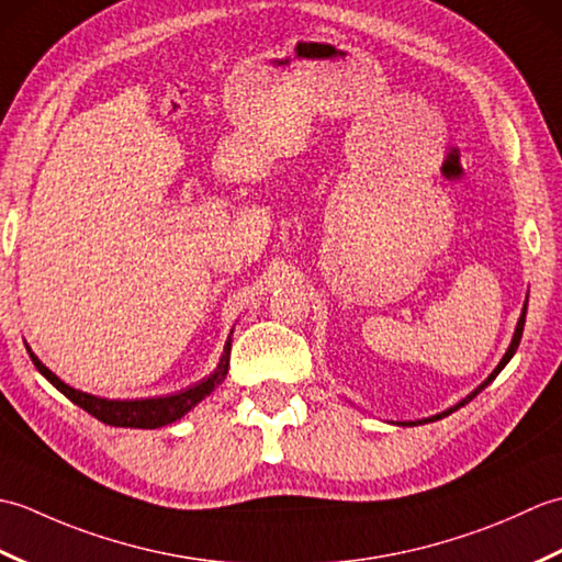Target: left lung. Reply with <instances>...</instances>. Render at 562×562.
<instances>
[{
	"label": "left lung",
	"instance_id": "8db88e82",
	"mask_svg": "<svg viewBox=\"0 0 562 562\" xmlns=\"http://www.w3.org/2000/svg\"><path fill=\"white\" fill-rule=\"evenodd\" d=\"M529 302V300H527ZM527 302H524V308H521V316H519V321H517V328H515V336H512V342H509V348H507V352H505V357H503V360H499V364L493 369V374L491 376H487L485 381H483V384L479 386V389H475V391H471L469 393V396H465L463 401H459L457 405H453V408H449V411H445V413H439V415H432V417H425V420H411V423H396V425H403V427H411V425H425V423H435V420H441V417H447V415H451L453 411H459L461 408V405H465V403H469V401H473L475 396H479V393L487 386V384H491V381L499 374V372H503V369H505V364L512 360V357H515V352H517V348H519V340H521V333H524V321H527Z\"/></svg>",
	"mask_w": 562,
	"mask_h": 562
}]
</instances>
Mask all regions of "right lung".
<instances>
[{
  "label": "right lung",
  "instance_id": "1",
  "mask_svg": "<svg viewBox=\"0 0 562 562\" xmlns=\"http://www.w3.org/2000/svg\"><path fill=\"white\" fill-rule=\"evenodd\" d=\"M31 360L35 364V369L50 381V384L59 391L65 393V396L77 403L79 408L87 411L89 415L97 417V420L105 423V425H113V427H142V429H154V427H161V425H171L176 420H181V417L193 411L195 405L207 398L210 393L217 389L226 372H229V355H232V338L226 340L224 345V352H222V360L217 364V369L205 379H200L198 384L188 386L178 393H169V396H159V398H135V401H111V398H101V396H91V393H83L67 386L63 379L55 376L50 369H47L38 357H35L29 348Z\"/></svg>",
  "mask_w": 562,
  "mask_h": 562
}]
</instances>
